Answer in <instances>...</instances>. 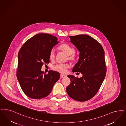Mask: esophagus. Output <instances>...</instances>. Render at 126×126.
<instances>
[{"mask_svg": "<svg viewBox=\"0 0 126 126\" xmlns=\"http://www.w3.org/2000/svg\"><path fill=\"white\" fill-rule=\"evenodd\" d=\"M61 78H64L65 77V76L64 75H62V74H61Z\"/></svg>", "mask_w": 126, "mask_h": 126, "instance_id": "esophagus-1", "label": "esophagus"}]
</instances>
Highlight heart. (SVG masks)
<instances>
[{
  "instance_id": "1",
  "label": "heart",
  "mask_w": 126,
  "mask_h": 126,
  "mask_svg": "<svg viewBox=\"0 0 126 126\" xmlns=\"http://www.w3.org/2000/svg\"><path fill=\"white\" fill-rule=\"evenodd\" d=\"M58 49L61 51H63L67 55L66 60L74 62L76 59L75 50L70 45L66 44L63 43L58 47ZM49 58L51 61H53L55 59V52L54 50H51L50 52ZM70 67V65L68 63L59 64L55 65L53 67V69L55 71L61 74H65L67 70Z\"/></svg>"
}]
</instances>
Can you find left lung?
I'll list each match as a JSON object with an SVG mask.
<instances>
[{"label":"left lung","instance_id":"obj_1","mask_svg":"<svg viewBox=\"0 0 126 126\" xmlns=\"http://www.w3.org/2000/svg\"><path fill=\"white\" fill-rule=\"evenodd\" d=\"M71 43L80 51L79 59L73 72H80L81 78L67 76L70 85L66 91L75 100L86 101L95 96L104 80L106 73L105 51L100 44L91 36H69Z\"/></svg>","mask_w":126,"mask_h":126}]
</instances>
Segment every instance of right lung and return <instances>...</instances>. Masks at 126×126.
<instances>
[{"label":"right lung","mask_w":126,"mask_h":126,"mask_svg":"<svg viewBox=\"0 0 126 126\" xmlns=\"http://www.w3.org/2000/svg\"><path fill=\"white\" fill-rule=\"evenodd\" d=\"M59 43L53 35L38 34L27 41L19 50L17 78L23 92L32 99L48 96L60 79L56 71L46 74L41 71L44 63L50 62V52Z\"/></svg>","instance_id":"add662e5"}]
</instances>
